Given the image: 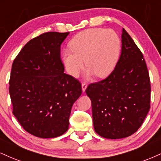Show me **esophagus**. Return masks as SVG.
<instances>
[{
    "instance_id": "34e87169",
    "label": "esophagus",
    "mask_w": 161,
    "mask_h": 161,
    "mask_svg": "<svg viewBox=\"0 0 161 161\" xmlns=\"http://www.w3.org/2000/svg\"><path fill=\"white\" fill-rule=\"evenodd\" d=\"M87 87H88V85H87L86 83L83 82L82 84V92H86V90Z\"/></svg>"
}]
</instances>
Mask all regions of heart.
I'll use <instances>...</instances> for the list:
<instances>
[{"mask_svg":"<svg viewBox=\"0 0 161 161\" xmlns=\"http://www.w3.org/2000/svg\"><path fill=\"white\" fill-rule=\"evenodd\" d=\"M70 49H65L62 58L69 75L77 77L84 67L88 75L103 78L112 72L119 60L121 40L114 31L89 28L77 34L69 42Z\"/></svg>","mask_w":161,"mask_h":161,"instance_id":"heart-1","label":"heart"}]
</instances>
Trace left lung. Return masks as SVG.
Segmentation results:
<instances>
[{"instance_id":"left-lung-1","label":"left lung","mask_w":161,"mask_h":161,"mask_svg":"<svg viewBox=\"0 0 161 161\" xmlns=\"http://www.w3.org/2000/svg\"><path fill=\"white\" fill-rule=\"evenodd\" d=\"M121 53L107 78L86 88L95 132L106 139L127 137L138 130L150 109L151 85L143 55L125 29Z\"/></svg>"}]
</instances>
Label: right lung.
<instances>
[{
	"instance_id": "add662e5",
	"label": "right lung",
	"mask_w": 161,
	"mask_h": 161,
	"mask_svg": "<svg viewBox=\"0 0 161 161\" xmlns=\"http://www.w3.org/2000/svg\"><path fill=\"white\" fill-rule=\"evenodd\" d=\"M69 32H47L22 48L12 65L9 92L13 115L27 132L40 138L61 136L69 127L81 83L64 73L61 45Z\"/></svg>"
}]
</instances>
